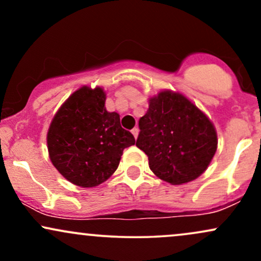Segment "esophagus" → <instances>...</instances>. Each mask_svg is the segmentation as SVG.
Returning a JSON list of instances; mask_svg holds the SVG:
<instances>
[{
    "label": "esophagus",
    "instance_id": "esophagus-1",
    "mask_svg": "<svg viewBox=\"0 0 261 261\" xmlns=\"http://www.w3.org/2000/svg\"><path fill=\"white\" fill-rule=\"evenodd\" d=\"M131 133H133L135 139H137V136H139V128H136V127L133 128V130H131Z\"/></svg>",
    "mask_w": 261,
    "mask_h": 261
}]
</instances>
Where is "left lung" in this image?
I'll list each match as a JSON object with an SVG mask.
<instances>
[{
  "label": "left lung",
  "mask_w": 261,
  "mask_h": 261,
  "mask_svg": "<svg viewBox=\"0 0 261 261\" xmlns=\"http://www.w3.org/2000/svg\"><path fill=\"white\" fill-rule=\"evenodd\" d=\"M136 146L162 180L180 185L207 169L217 149V133L205 113L181 93L161 91L148 99L139 121Z\"/></svg>",
  "instance_id": "left-lung-1"
}]
</instances>
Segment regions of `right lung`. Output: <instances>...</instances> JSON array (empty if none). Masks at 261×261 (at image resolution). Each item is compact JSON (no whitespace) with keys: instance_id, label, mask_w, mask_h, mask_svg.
I'll return each mask as SVG.
<instances>
[{"instance_id":"add662e5","label":"right lung","mask_w":261,"mask_h":261,"mask_svg":"<svg viewBox=\"0 0 261 261\" xmlns=\"http://www.w3.org/2000/svg\"><path fill=\"white\" fill-rule=\"evenodd\" d=\"M101 87L83 86L60 107L47 131V151L59 173L77 187L94 188L114 174L135 137L120 115L106 109Z\"/></svg>"}]
</instances>
